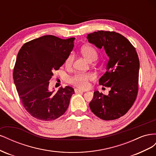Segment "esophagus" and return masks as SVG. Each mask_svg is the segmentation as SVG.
I'll return each mask as SVG.
<instances>
[{
    "mask_svg": "<svg viewBox=\"0 0 156 156\" xmlns=\"http://www.w3.org/2000/svg\"><path fill=\"white\" fill-rule=\"evenodd\" d=\"M75 92H84V90H82L80 89H75Z\"/></svg>",
    "mask_w": 156,
    "mask_h": 156,
    "instance_id": "34e87169",
    "label": "esophagus"
}]
</instances>
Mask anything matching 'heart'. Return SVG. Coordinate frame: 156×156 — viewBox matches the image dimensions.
Instances as JSON below:
<instances>
[{
  "mask_svg": "<svg viewBox=\"0 0 156 156\" xmlns=\"http://www.w3.org/2000/svg\"><path fill=\"white\" fill-rule=\"evenodd\" d=\"M81 53L84 57L86 58L90 62L96 60L98 56L96 49L91 45L83 46L81 49ZM74 54L71 53L65 60V66L67 68H70L72 66ZM95 78V75L92 73L78 72L70 76L68 78V81L75 87L81 89H87L90 87V82L94 81Z\"/></svg>",
  "mask_w": 156,
  "mask_h": 156,
  "instance_id": "obj_1",
  "label": "heart"
}]
</instances>
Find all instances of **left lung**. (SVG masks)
Returning <instances> with one entry per match:
<instances>
[{"mask_svg": "<svg viewBox=\"0 0 156 156\" xmlns=\"http://www.w3.org/2000/svg\"><path fill=\"white\" fill-rule=\"evenodd\" d=\"M87 38L99 49H104L109 58L107 72L99 80V84L111 88L107 96L94 92L90 108L102 120L118 119L129 110L137 96V53L126 37L113 31L98 30L88 34Z\"/></svg>", "mask_w": 156, "mask_h": 156, "instance_id": "left-lung-1", "label": "left lung"}]
</instances>
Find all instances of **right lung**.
Instances as JSON below:
<instances>
[{
	"label": "right lung",
	"instance_id": "add662e5",
	"mask_svg": "<svg viewBox=\"0 0 156 156\" xmlns=\"http://www.w3.org/2000/svg\"><path fill=\"white\" fill-rule=\"evenodd\" d=\"M74 37L46 35L23 45L17 54L13 78L23 107L35 119L54 120L64 114L74 90L61 87L53 94L49 81L72 51Z\"/></svg>",
	"mask_w": 156,
	"mask_h": 156
}]
</instances>
